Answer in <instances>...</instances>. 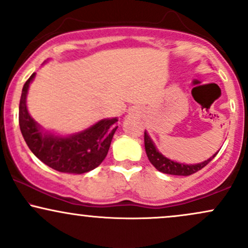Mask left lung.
<instances>
[{
	"label": "left lung",
	"mask_w": 248,
	"mask_h": 248,
	"mask_svg": "<svg viewBox=\"0 0 248 248\" xmlns=\"http://www.w3.org/2000/svg\"><path fill=\"white\" fill-rule=\"evenodd\" d=\"M144 147H146V153L148 156V160L150 161V163L153 164L158 171L168 173V175H177V176H189L192 173L197 172L198 170L203 169L209 162H211L215 156L217 155L218 152L213 154L212 157L207 158L206 161L201 162V163L196 164H186V163H179V162L172 161L170 158L166 157L164 155L158 152V149L156 148L155 143H154L152 138L149 136V134L147 133V130L144 132Z\"/></svg>",
	"instance_id": "1"
}]
</instances>
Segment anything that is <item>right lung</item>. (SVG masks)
<instances>
[{
	"label": "right lung",
	"mask_w": 248,
	"mask_h": 248,
	"mask_svg": "<svg viewBox=\"0 0 248 248\" xmlns=\"http://www.w3.org/2000/svg\"><path fill=\"white\" fill-rule=\"evenodd\" d=\"M35 77L32 73L24 84L19 100V128L28 147L37 158L57 171L79 175L95 169L106 157L118 129V118L102 119L67 136L45 130L31 118L27 107L28 91Z\"/></svg>",
	"instance_id": "right-lung-1"
}]
</instances>
